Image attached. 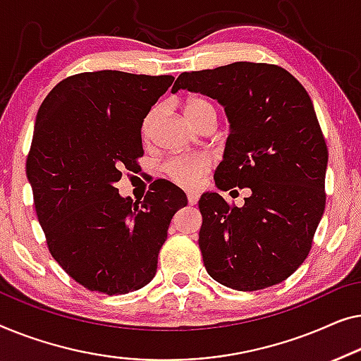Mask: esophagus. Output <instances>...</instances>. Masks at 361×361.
I'll list each match as a JSON object with an SVG mask.
<instances>
[{
  "label": "esophagus",
  "mask_w": 361,
  "mask_h": 361,
  "mask_svg": "<svg viewBox=\"0 0 361 361\" xmlns=\"http://www.w3.org/2000/svg\"><path fill=\"white\" fill-rule=\"evenodd\" d=\"M197 200H200V195H197V192H188V202H190L191 206H195Z\"/></svg>",
  "instance_id": "esophagus-1"
}]
</instances>
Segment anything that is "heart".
<instances>
[{
    "label": "heart",
    "mask_w": 361,
    "mask_h": 361,
    "mask_svg": "<svg viewBox=\"0 0 361 361\" xmlns=\"http://www.w3.org/2000/svg\"><path fill=\"white\" fill-rule=\"evenodd\" d=\"M209 113H216L214 106L209 101L202 98H191L186 101L185 114L192 124L200 123V119H202ZM157 114H159V108H152L149 114L145 116L144 124H142V132L144 134H149L150 132L152 126H154L157 119ZM206 170L207 160L200 155H178L166 160L164 165V171L166 176L181 188H195Z\"/></svg>",
    "instance_id": "b5f03b06"
}]
</instances>
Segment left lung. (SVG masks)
I'll use <instances>...</instances> for the list:
<instances>
[{
  "label": "left lung",
  "instance_id": "obj_1",
  "mask_svg": "<svg viewBox=\"0 0 361 361\" xmlns=\"http://www.w3.org/2000/svg\"><path fill=\"white\" fill-rule=\"evenodd\" d=\"M217 99L231 123L217 188H248L243 206L200 200V248L212 280L237 291L270 288L306 260L326 207L327 145L304 86L278 65L235 62L181 73L171 91Z\"/></svg>",
  "mask_w": 361,
  "mask_h": 361
}]
</instances>
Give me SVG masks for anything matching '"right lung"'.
<instances>
[{
  "mask_svg": "<svg viewBox=\"0 0 361 361\" xmlns=\"http://www.w3.org/2000/svg\"><path fill=\"white\" fill-rule=\"evenodd\" d=\"M173 80L86 72L60 81L39 108L26 161L35 212L52 257L90 291L113 296L150 283L170 222L188 204L165 180L144 201L116 188L144 155L142 123Z\"/></svg>",
  "mask_w": 361,
  "mask_h": 361,
  "instance_id": "obj_1",
  "label": "right lung"
}]
</instances>
